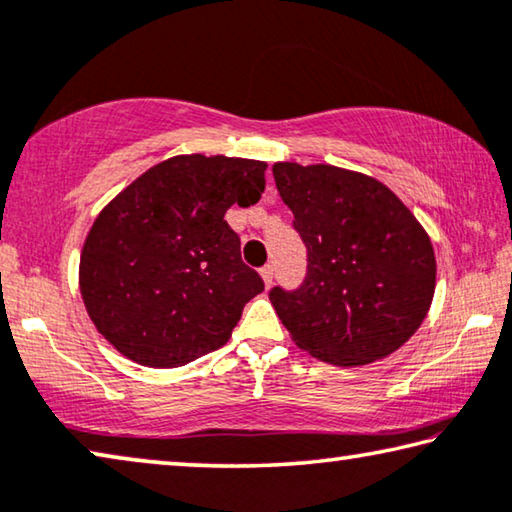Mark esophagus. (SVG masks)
I'll list each match as a JSON object with an SVG mask.
<instances>
[{"label": "esophagus", "mask_w": 512, "mask_h": 512, "mask_svg": "<svg viewBox=\"0 0 512 512\" xmlns=\"http://www.w3.org/2000/svg\"><path fill=\"white\" fill-rule=\"evenodd\" d=\"M273 271H275V269H273V266H271V264H266V266H264V269H262V271H259V275H262V280H264V287H266V289H269V287L273 285V275H275Z\"/></svg>", "instance_id": "esophagus-1"}]
</instances>
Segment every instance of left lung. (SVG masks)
Here are the masks:
<instances>
[{
	"instance_id": "8db88e82",
	"label": "left lung",
	"mask_w": 512,
	"mask_h": 512,
	"mask_svg": "<svg viewBox=\"0 0 512 512\" xmlns=\"http://www.w3.org/2000/svg\"><path fill=\"white\" fill-rule=\"evenodd\" d=\"M273 177L307 246L300 289L269 294L296 346L337 367L399 351L435 294L433 243L415 214L355 170L278 161Z\"/></svg>"
}]
</instances>
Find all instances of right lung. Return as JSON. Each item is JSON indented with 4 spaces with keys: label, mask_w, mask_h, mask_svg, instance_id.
Here are the masks:
<instances>
[{
    "label": "right lung",
    "mask_w": 512,
    "mask_h": 512,
    "mask_svg": "<svg viewBox=\"0 0 512 512\" xmlns=\"http://www.w3.org/2000/svg\"><path fill=\"white\" fill-rule=\"evenodd\" d=\"M264 161L177 154L145 170L97 214L79 289L107 342L132 362L173 369L227 344L264 291L225 221L264 193Z\"/></svg>",
    "instance_id": "1"
}]
</instances>
